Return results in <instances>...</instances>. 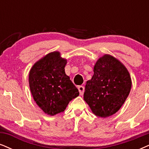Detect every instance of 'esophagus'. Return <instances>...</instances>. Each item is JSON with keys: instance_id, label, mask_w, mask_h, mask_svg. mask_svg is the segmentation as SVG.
Wrapping results in <instances>:
<instances>
[{"instance_id": "1", "label": "esophagus", "mask_w": 149, "mask_h": 149, "mask_svg": "<svg viewBox=\"0 0 149 149\" xmlns=\"http://www.w3.org/2000/svg\"><path fill=\"white\" fill-rule=\"evenodd\" d=\"M78 91L80 92V95H82L84 94V87L83 86H79L78 87Z\"/></svg>"}]
</instances>
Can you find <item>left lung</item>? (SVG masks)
Listing matches in <instances>:
<instances>
[{"label":"left lung","mask_w":149,"mask_h":149,"mask_svg":"<svg viewBox=\"0 0 149 149\" xmlns=\"http://www.w3.org/2000/svg\"><path fill=\"white\" fill-rule=\"evenodd\" d=\"M93 72L86 82L84 100L95 116L107 118L125 103L131 91V76L123 64L108 54L97 60Z\"/></svg>","instance_id":"left-lung-1"}]
</instances>
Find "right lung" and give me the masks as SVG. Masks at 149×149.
<instances>
[{
	"label": "right lung",
	"mask_w": 149,
	"mask_h": 149,
	"mask_svg": "<svg viewBox=\"0 0 149 149\" xmlns=\"http://www.w3.org/2000/svg\"><path fill=\"white\" fill-rule=\"evenodd\" d=\"M67 60L58 52L49 53L36 62L29 71V83L33 100L45 113L63 112L79 91L67 76Z\"/></svg>",
	"instance_id": "1"
}]
</instances>
